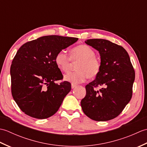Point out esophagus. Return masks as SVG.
Wrapping results in <instances>:
<instances>
[{
    "label": "esophagus",
    "mask_w": 147,
    "mask_h": 147,
    "mask_svg": "<svg viewBox=\"0 0 147 147\" xmlns=\"http://www.w3.org/2000/svg\"><path fill=\"white\" fill-rule=\"evenodd\" d=\"M76 86V85H74V84H73V83L71 84V88H73H73H75Z\"/></svg>",
    "instance_id": "obj_1"
}]
</instances>
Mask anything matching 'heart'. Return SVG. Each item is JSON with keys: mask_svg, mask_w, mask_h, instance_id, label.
Instances as JSON below:
<instances>
[{"mask_svg": "<svg viewBox=\"0 0 147 147\" xmlns=\"http://www.w3.org/2000/svg\"><path fill=\"white\" fill-rule=\"evenodd\" d=\"M72 61L78 62L76 71H69L64 75V80L73 84L85 82L87 78H94L99 74L101 63L95 57L93 49L86 45H80L71 50L69 55L66 52L61 51L55 55V62L62 71L69 69Z\"/></svg>", "mask_w": 147, "mask_h": 147, "instance_id": "1", "label": "heart"}]
</instances>
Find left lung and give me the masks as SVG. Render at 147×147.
Wrapping results in <instances>:
<instances>
[{
    "label": "left lung",
    "mask_w": 147,
    "mask_h": 147,
    "mask_svg": "<svg viewBox=\"0 0 147 147\" xmlns=\"http://www.w3.org/2000/svg\"><path fill=\"white\" fill-rule=\"evenodd\" d=\"M85 42L98 51L101 69L95 80L86 85V96L81 106L92 119L109 121L119 115L131 98L135 70L123 47L104 39ZM98 86L103 88L96 91L94 88Z\"/></svg>",
    "instance_id": "8db88e82"
}]
</instances>
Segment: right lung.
<instances>
[{"mask_svg":"<svg viewBox=\"0 0 147 147\" xmlns=\"http://www.w3.org/2000/svg\"><path fill=\"white\" fill-rule=\"evenodd\" d=\"M74 37L49 35L26 42L19 49L11 66V92L21 110L42 119L56 113L71 91L55 62L56 54L76 42Z\"/></svg>","mask_w":147,"mask_h":147,"instance_id":"obj_1","label":"right lung"}]
</instances>
